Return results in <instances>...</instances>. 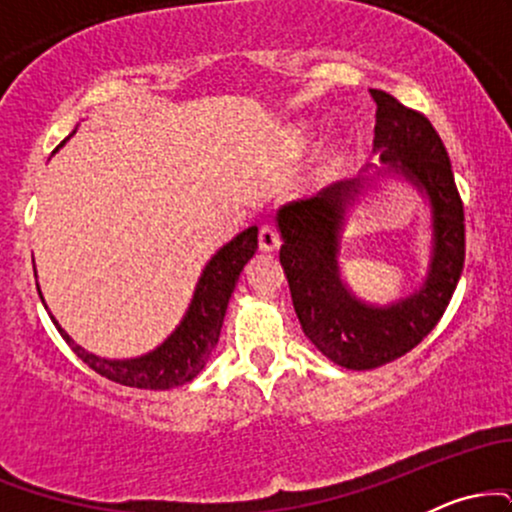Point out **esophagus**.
I'll list each match as a JSON object with an SVG mask.
<instances>
[{"mask_svg": "<svg viewBox=\"0 0 512 512\" xmlns=\"http://www.w3.org/2000/svg\"><path fill=\"white\" fill-rule=\"evenodd\" d=\"M260 250L262 252H274V250H279V245H281V238H279V233L274 231L272 226H262V231H260Z\"/></svg>", "mask_w": 512, "mask_h": 512, "instance_id": "obj_1", "label": "esophagus"}]
</instances>
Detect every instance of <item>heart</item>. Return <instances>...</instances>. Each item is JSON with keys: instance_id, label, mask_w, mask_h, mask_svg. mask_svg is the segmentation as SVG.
I'll return each instance as SVG.
<instances>
[{"instance_id": "obj_1", "label": "heart", "mask_w": 512, "mask_h": 512, "mask_svg": "<svg viewBox=\"0 0 512 512\" xmlns=\"http://www.w3.org/2000/svg\"><path fill=\"white\" fill-rule=\"evenodd\" d=\"M310 146H313V134L305 132V129H298V132L291 137V151L296 156L305 154ZM342 161H344V146L332 144L330 149L325 151V156H322V168H325L327 173H334V170L342 166Z\"/></svg>"}]
</instances>
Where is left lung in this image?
<instances>
[{
	"label": "left lung",
	"instance_id": "obj_1",
	"mask_svg": "<svg viewBox=\"0 0 512 512\" xmlns=\"http://www.w3.org/2000/svg\"><path fill=\"white\" fill-rule=\"evenodd\" d=\"M370 96L378 105L373 154L385 168L276 211L284 240L279 262L298 322L317 351L349 370L385 366L414 349L443 317L464 267L462 199L438 132L390 93L370 88ZM392 179L409 184L429 207L427 274L395 302L370 304L341 274L343 233L350 211Z\"/></svg>",
	"mask_w": 512,
	"mask_h": 512
}]
</instances>
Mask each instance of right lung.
<instances>
[{"mask_svg": "<svg viewBox=\"0 0 512 512\" xmlns=\"http://www.w3.org/2000/svg\"><path fill=\"white\" fill-rule=\"evenodd\" d=\"M76 132V129H74ZM72 132V134H74ZM64 144V142H62ZM257 250V226L245 228L238 233L231 243H226L211 255V260L204 264L202 274H199L192 301L187 305L182 320L175 325V330L163 339L161 344L146 351L142 356L132 358H105L93 354L76 344L67 332L62 330L60 322L50 313L48 303H45L43 291L38 286V296L48 310L50 320L55 322L57 332L62 339L72 346V351L88 368L96 370L103 378L113 380V383L137 387V390H170L190 383L202 373L207 366L211 351L219 344V334L223 327V317H226L228 301L236 289L240 272L255 257Z\"/></svg>", "mask_w": 512, "mask_h": 512, "instance_id": "obj_1", "label": "right lung"}]
</instances>
